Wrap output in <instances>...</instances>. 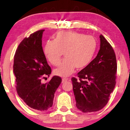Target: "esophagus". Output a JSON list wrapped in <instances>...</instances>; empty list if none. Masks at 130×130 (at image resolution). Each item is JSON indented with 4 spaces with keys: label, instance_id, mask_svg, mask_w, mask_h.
Returning <instances> with one entry per match:
<instances>
[{
    "label": "esophagus",
    "instance_id": "obj_1",
    "mask_svg": "<svg viewBox=\"0 0 130 130\" xmlns=\"http://www.w3.org/2000/svg\"><path fill=\"white\" fill-rule=\"evenodd\" d=\"M67 79H67V78H63V79H62V82L63 83V82L67 81Z\"/></svg>",
    "mask_w": 130,
    "mask_h": 130
}]
</instances>
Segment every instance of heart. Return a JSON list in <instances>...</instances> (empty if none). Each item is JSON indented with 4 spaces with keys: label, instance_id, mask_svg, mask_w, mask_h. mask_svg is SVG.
<instances>
[{
    "label": "heart",
    "instance_id": "1",
    "mask_svg": "<svg viewBox=\"0 0 130 130\" xmlns=\"http://www.w3.org/2000/svg\"><path fill=\"white\" fill-rule=\"evenodd\" d=\"M95 38L76 31H62L54 37V41H47L43 53L48 61L58 66L63 53L66 58L60 63L54 73L61 77L70 75L76 68L81 70L91 62L97 50Z\"/></svg>",
    "mask_w": 130,
    "mask_h": 130
}]
</instances>
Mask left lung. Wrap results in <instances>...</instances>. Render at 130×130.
<instances>
[{
    "mask_svg": "<svg viewBox=\"0 0 130 130\" xmlns=\"http://www.w3.org/2000/svg\"><path fill=\"white\" fill-rule=\"evenodd\" d=\"M95 58L72 77L77 108L84 113L99 111L108 102L116 84L117 63L114 50L103 35Z\"/></svg>",
    "mask_w": 130,
    "mask_h": 130,
    "instance_id": "1",
    "label": "left lung"
}]
</instances>
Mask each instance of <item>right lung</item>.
Listing matches in <instances>:
<instances>
[{
  "label": "right lung",
  "mask_w": 130,
  "mask_h": 130,
  "mask_svg": "<svg viewBox=\"0 0 130 130\" xmlns=\"http://www.w3.org/2000/svg\"><path fill=\"white\" fill-rule=\"evenodd\" d=\"M44 31L38 30L22 40L16 50L13 66L18 95L28 106L39 111L52 107L55 92L61 83V77L57 76L48 83L41 82L42 77L51 73L42 46Z\"/></svg>",
  "instance_id": "add662e5"
}]
</instances>
